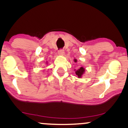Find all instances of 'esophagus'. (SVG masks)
I'll list each match as a JSON object with an SVG mask.
<instances>
[{
    "instance_id": "1",
    "label": "esophagus",
    "mask_w": 128,
    "mask_h": 128,
    "mask_svg": "<svg viewBox=\"0 0 128 128\" xmlns=\"http://www.w3.org/2000/svg\"><path fill=\"white\" fill-rule=\"evenodd\" d=\"M58 54H59L60 55H64V50H58Z\"/></svg>"
}]
</instances>
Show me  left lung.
<instances>
[{
  "mask_svg": "<svg viewBox=\"0 0 128 128\" xmlns=\"http://www.w3.org/2000/svg\"><path fill=\"white\" fill-rule=\"evenodd\" d=\"M74 61L75 62H76V59H75ZM84 72H85V69L84 68H83V67H81L80 69L77 70H75V73H76V74L78 76V78H81L82 76H83V74L84 73Z\"/></svg>",
  "mask_w": 128,
  "mask_h": 128,
  "instance_id": "1",
  "label": "left lung"
}]
</instances>
